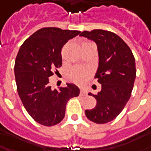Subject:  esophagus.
Wrapping results in <instances>:
<instances>
[{
    "label": "esophagus",
    "mask_w": 151,
    "mask_h": 151,
    "mask_svg": "<svg viewBox=\"0 0 151 151\" xmlns=\"http://www.w3.org/2000/svg\"><path fill=\"white\" fill-rule=\"evenodd\" d=\"M80 94L82 96L86 95V90L85 89H81L80 90Z\"/></svg>",
    "instance_id": "obj_1"
}]
</instances>
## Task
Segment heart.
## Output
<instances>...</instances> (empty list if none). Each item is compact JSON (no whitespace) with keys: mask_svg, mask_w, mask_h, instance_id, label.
I'll return each instance as SVG.
<instances>
[{"mask_svg":"<svg viewBox=\"0 0 151 151\" xmlns=\"http://www.w3.org/2000/svg\"><path fill=\"white\" fill-rule=\"evenodd\" d=\"M87 43H89V42H85L83 45L87 44ZM90 75V71L89 70L77 68L75 70H73L71 73V78H72L73 81H74L77 84H82L86 81Z\"/></svg>","mask_w":151,"mask_h":151,"instance_id":"obj_1","label":"heart"}]
</instances>
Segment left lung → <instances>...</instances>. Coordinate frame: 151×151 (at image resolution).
I'll list each match as a JSON object with an SVG mask.
<instances>
[{"label":"left lung","mask_w":151,"mask_h":151,"mask_svg":"<svg viewBox=\"0 0 151 151\" xmlns=\"http://www.w3.org/2000/svg\"><path fill=\"white\" fill-rule=\"evenodd\" d=\"M80 36L97 45L98 68L95 78L101 84L97 94L88 93L96 98L97 105L85 114L95 123H107L122 112L130 98L136 78L134 57L126 42L112 32L93 29L84 31Z\"/></svg>","instance_id":"8db88e82"}]
</instances>
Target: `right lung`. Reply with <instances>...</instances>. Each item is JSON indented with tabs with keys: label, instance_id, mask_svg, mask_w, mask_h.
Here are the masks:
<instances>
[{
	"label": "right lung",
	"instance_id": "1",
	"mask_svg": "<svg viewBox=\"0 0 151 151\" xmlns=\"http://www.w3.org/2000/svg\"><path fill=\"white\" fill-rule=\"evenodd\" d=\"M80 33L42 28L25 40L19 50L14 65L17 92L29 114L41 125L58 124L65 117L67 101L79 95V88L73 83L53 90L49 78L53 70L61 66L63 45Z\"/></svg>",
	"mask_w": 151,
	"mask_h": 151
}]
</instances>
